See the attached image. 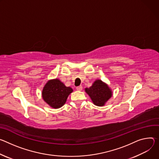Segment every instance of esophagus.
Masks as SVG:
<instances>
[{
  "mask_svg": "<svg viewBox=\"0 0 159 159\" xmlns=\"http://www.w3.org/2000/svg\"><path fill=\"white\" fill-rule=\"evenodd\" d=\"M82 89H83V87H82V86H81V85L76 87V90H77L78 91H81Z\"/></svg>",
  "mask_w": 159,
  "mask_h": 159,
  "instance_id": "34e87169",
  "label": "esophagus"
}]
</instances>
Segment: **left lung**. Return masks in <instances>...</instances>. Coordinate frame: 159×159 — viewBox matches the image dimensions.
<instances>
[{"mask_svg": "<svg viewBox=\"0 0 159 159\" xmlns=\"http://www.w3.org/2000/svg\"><path fill=\"white\" fill-rule=\"evenodd\" d=\"M84 91L93 103L99 107L104 106L112 96V91L109 85L99 79L96 80L90 88H85Z\"/></svg>", "mask_w": 159, "mask_h": 159, "instance_id": "1", "label": "left lung"}]
</instances>
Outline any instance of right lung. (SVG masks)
Here are the masks:
<instances>
[{
  "label": "right lung",
  "instance_id": "1",
  "mask_svg": "<svg viewBox=\"0 0 159 159\" xmlns=\"http://www.w3.org/2000/svg\"><path fill=\"white\" fill-rule=\"evenodd\" d=\"M73 92V89L66 86L59 79L56 78L46 83L43 88L42 97L50 107L59 109L65 104L68 96Z\"/></svg>",
  "mask_w": 159,
  "mask_h": 159
}]
</instances>
